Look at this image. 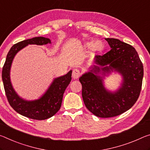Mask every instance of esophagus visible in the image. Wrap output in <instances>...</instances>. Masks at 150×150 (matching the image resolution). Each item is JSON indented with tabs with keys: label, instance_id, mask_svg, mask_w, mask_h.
<instances>
[{
	"label": "esophagus",
	"instance_id": "1",
	"mask_svg": "<svg viewBox=\"0 0 150 150\" xmlns=\"http://www.w3.org/2000/svg\"><path fill=\"white\" fill-rule=\"evenodd\" d=\"M81 75V72L79 69H73V73H72V77L74 79H78L80 77Z\"/></svg>",
	"mask_w": 150,
	"mask_h": 150
}]
</instances>
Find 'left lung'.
I'll list each match as a JSON object with an SVG mask.
<instances>
[{
  "instance_id": "left-lung-1",
  "label": "left lung",
  "mask_w": 150,
  "mask_h": 150,
  "mask_svg": "<svg viewBox=\"0 0 150 150\" xmlns=\"http://www.w3.org/2000/svg\"><path fill=\"white\" fill-rule=\"evenodd\" d=\"M105 40L110 51L103 55H96V65L79 78L85 106L95 115L103 118L121 115L134 105L141 92L144 77L143 63L134 47L117 39ZM113 69L124 77L122 87L114 94L107 92L103 85L105 73ZM101 71L103 76L98 75Z\"/></svg>"
}]
</instances>
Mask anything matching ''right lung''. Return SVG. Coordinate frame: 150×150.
<instances>
[{
    "label": "right lung",
    "instance_id": "obj_1",
    "mask_svg": "<svg viewBox=\"0 0 150 150\" xmlns=\"http://www.w3.org/2000/svg\"><path fill=\"white\" fill-rule=\"evenodd\" d=\"M51 43V40L39 37L18 42L11 47L7 54L2 71V79L4 91L10 105L16 112L25 117L36 120H44L53 116L60 109L63 96L66 88L71 81L72 71L54 80L47 91L41 99L27 101L21 99L14 91L10 81V69L12 61L18 51L28 45H47Z\"/></svg>",
    "mask_w": 150,
    "mask_h": 150
}]
</instances>
